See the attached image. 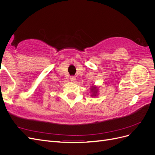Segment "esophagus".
<instances>
[{
	"instance_id": "34e87169",
	"label": "esophagus",
	"mask_w": 155,
	"mask_h": 155,
	"mask_svg": "<svg viewBox=\"0 0 155 155\" xmlns=\"http://www.w3.org/2000/svg\"><path fill=\"white\" fill-rule=\"evenodd\" d=\"M76 77L75 76H71L70 77V80H71L72 81H73V82H74L75 81H76Z\"/></svg>"
}]
</instances>
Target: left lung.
Returning <instances> with one entry per match:
<instances>
[{
    "label": "left lung",
    "mask_w": 155,
    "mask_h": 155,
    "mask_svg": "<svg viewBox=\"0 0 155 155\" xmlns=\"http://www.w3.org/2000/svg\"><path fill=\"white\" fill-rule=\"evenodd\" d=\"M94 88H93L92 89V91H94V92H96V91H94ZM95 95H96V94H95ZM95 95H94V96H95Z\"/></svg>",
    "instance_id": "obj_1"
}]
</instances>
